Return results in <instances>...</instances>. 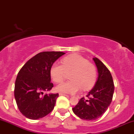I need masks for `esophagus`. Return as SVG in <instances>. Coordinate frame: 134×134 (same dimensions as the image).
<instances>
[{
  "mask_svg": "<svg viewBox=\"0 0 134 134\" xmlns=\"http://www.w3.org/2000/svg\"><path fill=\"white\" fill-rule=\"evenodd\" d=\"M59 95H60V96H69L68 95H67V94H64V93H59Z\"/></svg>",
  "mask_w": 134,
  "mask_h": 134,
  "instance_id": "34e87169",
  "label": "esophagus"
}]
</instances>
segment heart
Returning a JSON list of instances; mask_svg holds the SVG:
<instances>
[{
	"label": "heart",
	"instance_id": "1",
	"mask_svg": "<svg viewBox=\"0 0 134 134\" xmlns=\"http://www.w3.org/2000/svg\"><path fill=\"white\" fill-rule=\"evenodd\" d=\"M72 81L62 83L56 87V90L62 93L74 94L83 89L90 90L96 80V69L88 60L79 55H69L62 60V65L54 63L50 69V75L56 83L62 82L67 73H70Z\"/></svg>",
	"mask_w": 134,
	"mask_h": 134
}]
</instances>
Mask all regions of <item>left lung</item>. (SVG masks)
<instances>
[{
    "label": "left lung",
    "instance_id": "8db88e82",
    "mask_svg": "<svg viewBox=\"0 0 134 134\" xmlns=\"http://www.w3.org/2000/svg\"><path fill=\"white\" fill-rule=\"evenodd\" d=\"M93 60L98 70V79L86 96L88 99L82 98L72 108L77 116L86 120H94L102 116L111 103L115 88L111 74L107 67L96 57Z\"/></svg>",
    "mask_w": 134,
    "mask_h": 134
}]
</instances>
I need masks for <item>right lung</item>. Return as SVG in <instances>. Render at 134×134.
Segmentation results:
<instances>
[{
    "label": "right lung",
    "mask_w": 134,
    "mask_h": 134,
    "mask_svg": "<svg viewBox=\"0 0 134 134\" xmlns=\"http://www.w3.org/2000/svg\"><path fill=\"white\" fill-rule=\"evenodd\" d=\"M65 53L43 52L38 53L23 65L15 82L14 97L21 113L31 120L43 118L54 108L58 94H45L53 87L50 69Z\"/></svg>",
    "instance_id": "right-lung-1"
}]
</instances>
